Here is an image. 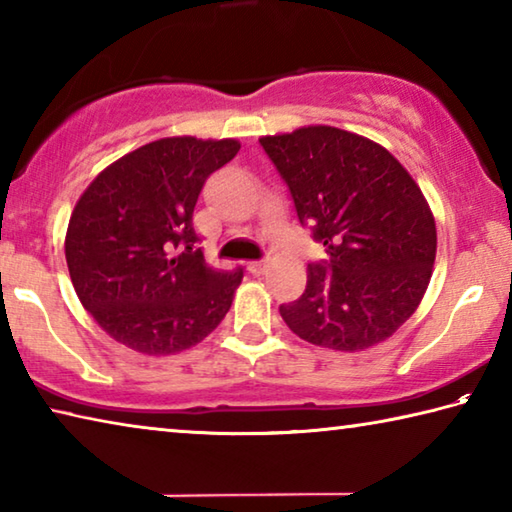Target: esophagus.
<instances>
[{
  "label": "esophagus",
  "instance_id": "1",
  "mask_svg": "<svg viewBox=\"0 0 512 512\" xmlns=\"http://www.w3.org/2000/svg\"><path fill=\"white\" fill-rule=\"evenodd\" d=\"M248 271L253 275H264L268 271V262L266 259H255V262L248 264Z\"/></svg>",
  "mask_w": 512,
  "mask_h": 512
}]
</instances>
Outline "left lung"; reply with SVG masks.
Returning a JSON list of instances; mask_svg holds the SVG:
<instances>
[{"mask_svg": "<svg viewBox=\"0 0 512 512\" xmlns=\"http://www.w3.org/2000/svg\"><path fill=\"white\" fill-rule=\"evenodd\" d=\"M259 144L327 253L307 266L305 293L280 305L284 323L339 352L386 341L418 309L436 259V221L420 187L384 146L334 126Z\"/></svg>", "mask_w": 512, "mask_h": 512, "instance_id": "obj_1", "label": "left lung"}]
</instances>
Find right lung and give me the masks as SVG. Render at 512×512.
<instances>
[{
  "mask_svg": "<svg viewBox=\"0 0 512 512\" xmlns=\"http://www.w3.org/2000/svg\"><path fill=\"white\" fill-rule=\"evenodd\" d=\"M237 140L164 137L103 169L76 203L65 257L103 332L162 357L201 343L232 305L244 268L216 271L196 248L198 194Z\"/></svg>",
  "mask_w": 512,
  "mask_h": 512,
  "instance_id": "add662e5",
  "label": "right lung"
}]
</instances>
